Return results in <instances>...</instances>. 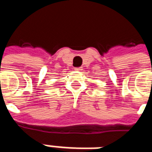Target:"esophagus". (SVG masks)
<instances>
[{"label": "esophagus", "mask_w": 152, "mask_h": 152, "mask_svg": "<svg viewBox=\"0 0 152 152\" xmlns=\"http://www.w3.org/2000/svg\"><path fill=\"white\" fill-rule=\"evenodd\" d=\"M75 70H76V71H81V70H82V68H81V67L76 68V69H75Z\"/></svg>", "instance_id": "1"}]
</instances>
